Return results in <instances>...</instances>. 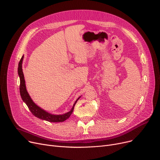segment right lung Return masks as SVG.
I'll list each match as a JSON object with an SVG mask.
<instances>
[{"label": "right lung", "mask_w": 160, "mask_h": 160, "mask_svg": "<svg viewBox=\"0 0 160 160\" xmlns=\"http://www.w3.org/2000/svg\"><path fill=\"white\" fill-rule=\"evenodd\" d=\"M23 58H24V56H22L21 60L19 63V67H18V74L20 78V86H19L20 94L23 102H24L25 104L27 105L28 109L30 110L32 113L39 119H43L48 122H63L64 121L67 120L72 114L74 110V107L76 103H77V102L78 101V100L80 98V97L76 100L71 111L62 115H52L51 113H49L48 112H47L46 111L43 110V109H41L40 107L37 106L34 102H33V100L30 98L29 94L28 93V92L27 91L26 85H25V80L24 78V74H23L22 69V63L23 60Z\"/></svg>", "instance_id": "add662e5"}]
</instances>
